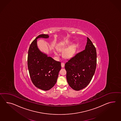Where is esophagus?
Returning a JSON list of instances; mask_svg holds the SVG:
<instances>
[{
	"label": "esophagus",
	"mask_w": 121,
	"mask_h": 121,
	"mask_svg": "<svg viewBox=\"0 0 121 121\" xmlns=\"http://www.w3.org/2000/svg\"><path fill=\"white\" fill-rule=\"evenodd\" d=\"M61 66L62 68H63L65 66V63L63 62H62L61 63Z\"/></svg>",
	"instance_id": "obj_1"
}]
</instances>
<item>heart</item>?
<instances>
[{"instance_id": "b5f03b06", "label": "heart", "mask_w": 121, "mask_h": 121, "mask_svg": "<svg viewBox=\"0 0 121 121\" xmlns=\"http://www.w3.org/2000/svg\"><path fill=\"white\" fill-rule=\"evenodd\" d=\"M67 46L66 44H62L61 46H60L58 49L60 51H64L65 49H66V48H67ZM75 52V47L74 46H71L70 47L68 48L65 51V52L63 53V56L65 58H69L73 56ZM54 52L56 55H58L59 54L57 51H55Z\"/></svg>"}]
</instances>
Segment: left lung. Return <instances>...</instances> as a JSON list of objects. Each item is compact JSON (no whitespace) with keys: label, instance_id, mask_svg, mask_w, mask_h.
Segmentation results:
<instances>
[{"label":"left lung","instance_id":"left-lung-1","mask_svg":"<svg viewBox=\"0 0 121 121\" xmlns=\"http://www.w3.org/2000/svg\"><path fill=\"white\" fill-rule=\"evenodd\" d=\"M96 65V49L87 37L85 49L76 54L65 64L69 85L77 91L84 88L91 81Z\"/></svg>","mask_w":121,"mask_h":121}]
</instances>
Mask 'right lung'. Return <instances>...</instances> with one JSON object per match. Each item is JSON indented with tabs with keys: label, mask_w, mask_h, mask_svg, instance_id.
I'll use <instances>...</instances> for the list:
<instances>
[{
	"label": "right lung",
	"mask_w": 121,
	"mask_h": 121,
	"mask_svg": "<svg viewBox=\"0 0 121 121\" xmlns=\"http://www.w3.org/2000/svg\"><path fill=\"white\" fill-rule=\"evenodd\" d=\"M48 35H40L30 46L27 56V66L33 83L38 88L48 91L55 85L61 69V62H58L39 50L37 39H47Z\"/></svg>",
	"instance_id": "right-lung-1"
}]
</instances>
